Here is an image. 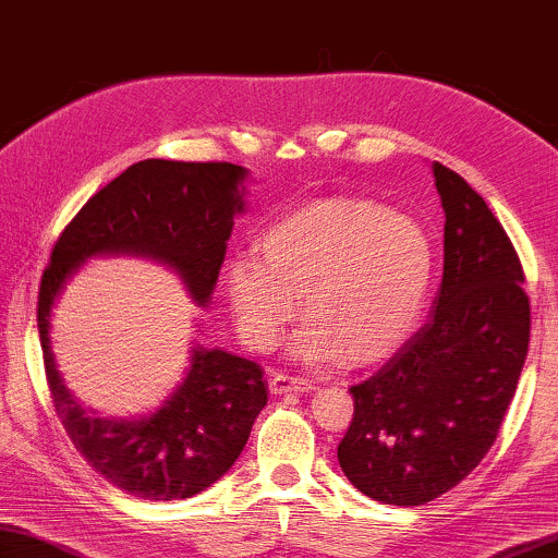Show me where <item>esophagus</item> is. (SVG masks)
Segmentation results:
<instances>
[{
	"instance_id": "1",
	"label": "esophagus",
	"mask_w": 558,
	"mask_h": 558,
	"mask_svg": "<svg viewBox=\"0 0 558 558\" xmlns=\"http://www.w3.org/2000/svg\"><path fill=\"white\" fill-rule=\"evenodd\" d=\"M313 380L301 378V376H288V373H272L270 378V390L272 393H305V390H313Z\"/></svg>"
}]
</instances>
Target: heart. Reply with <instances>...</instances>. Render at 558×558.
Listing matches in <instances>:
<instances>
[{
  "label": "heart",
  "mask_w": 558,
  "mask_h": 558,
  "mask_svg": "<svg viewBox=\"0 0 558 558\" xmlns=\"http://www.w3.org/2000/svg\"><path fill=\"white\" fill-rule=\"evenodd\" d=\"M434 270L430 243L411 218L368 199H320L270 222L257 257L226 270L243 338L270 351L303 313L293 353L305 363L373 365L393 355L418 323Z\"/></svg>",
  "instance_id": "b5f03b06"
}]
</instances>
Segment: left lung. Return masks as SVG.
Wrapping results in <instances>:
<instances>
[{
    "mask_svg": "<svg viewBox=\"0 0 558 558\" xmlns=\"http://www.w3.org/2000/svg\"><path fill=\"white\" fill-rule=\"evenodd\" d=\"M446 213L444 280L428 320L376 376L353 386L338 444L373 501L421 506L451 492L494 446L529 353L523 268L486 199L434 162Z\"/></svg>",
    "mask_w": 558,
    "mask_h": 558,
    "instance_id": "obj_1",
    "label": "left lung"
}]
</instances>
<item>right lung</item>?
<instances>
[{
	"instance_id": "add662e5",
	"label": "right lung",
	"mask_w": 558,
	"mask_h": 558,
	"mask_svg": "<svg viewBox=\"0 0 558 558\" xmlns=\"http://www.w3.org/2000/svg\"><path fill=\"white\" fill-rule=\"evenodd\" d=\"M247 170L232 162L143 160L82 205L54 243L41 276L37 326L47 386L66 436L99 476L147 501L190 498L238 461L268 403L263 368L220 348L195 345L187 376L143 418H97L57 371L49 318L54 301L93 255L130 253L178 270L197 305H207L232 218L243 213Z\"/></svg>"
}]
</instances>
